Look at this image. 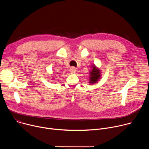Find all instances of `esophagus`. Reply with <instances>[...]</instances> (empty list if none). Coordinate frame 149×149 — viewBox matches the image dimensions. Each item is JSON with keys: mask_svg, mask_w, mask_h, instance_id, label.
<instances>
[{"mask_svg": "<svg viewBox=\"0 0 149 149\" xmlns=\"http://www.w3.org/2000/svg\"><path fill=\"white\" fill-rule=\"evenodd\" d=\"M75 72H76V69H75V68H74V67H71V69H70V72H71V74H73V73H75Z\"/></svg>", "mask_w": 149, "mask_h": 149, "instance_id": "esophagus-1", "label": "esophagus"}]
</instances>
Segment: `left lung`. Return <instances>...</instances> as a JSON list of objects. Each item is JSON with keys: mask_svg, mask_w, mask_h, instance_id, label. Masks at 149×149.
Returning <instances> with one entry per match:
<instances>
[{"mask_svg": "<svg viewBox=\"0 0 149 149\" xmlns=\"http://www.w3.org/2000/svg\"><path fill=\"white\" fill-rule=\"evenodd\" d=\"M90 83L95 84L100 78V70L96 68L95 65L93 66L92 71H90Z\"/></svg>", "mask_w": 149, "mask_h": 149, "instance_id": "8db88e82", "label": "left lung"}]
</instances>
